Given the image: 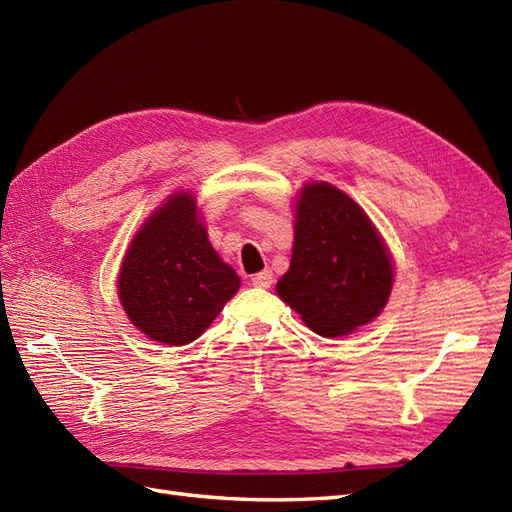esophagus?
<instances>
[{"label": "esophagus", "instance_id": "esophagus-1", "mask_svg": "<svg viewBox=\"0 0 512 512\" xmlns=\"http://www.w3.org/2000/svg\"><path fill=\"white\" fill-rule=\"evenodd\" d=\"M252 284H254L256 288H271V284H273V273H271V269H265V271H260V273L252 275Z\"/></svg>", "mask_w": 512, "mask_h": 512}]
</instances>
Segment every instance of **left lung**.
I'll use <instances>...</instances> for the list:
<instances>
[{"label":"left lung","instance_id":"1","mask_svg":"<svg viewBox=\"0 0 512 512\" xmlns=\"http://www.w3.org/2000/svg\"><path fill=\"white\" fill-rule=\"evenodd\" d=\"M391 286L393 265L365 211L329 183L305 185L277 294L314 333L339 337L374 320Z\"/></svg>","mask_w":512,"mask_h":512}]
</instances>
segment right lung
<instances>
[{"instance_id": "1", "label": "right lung", "mask_w": 512, "mask_h": 512, "mask_svg": "<svg viewBox=\"0 0 512 512\" xmlns=\"http://www.w3.org/2000/svg\"><path fill=\"white\" fill-rule=\"evenodd\" d=\"M117 288L134 327L156 342L185 346L239 290V275L213 250L194 198L183 192L136 232Z\"/></svg>"}]
</instances>
